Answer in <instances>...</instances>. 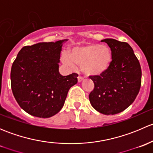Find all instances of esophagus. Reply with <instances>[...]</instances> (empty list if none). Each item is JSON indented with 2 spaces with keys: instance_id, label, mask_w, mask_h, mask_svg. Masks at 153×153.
Masks as SVG:
<instances>
[{
  "instance_id": "esophagus-1",
  "label": "esophagus",
  "mask_w": 153,
  "mask_h": 153,
  "mask_svg": "<svg viewBox=\"0 0 153 153\" xmlns=\"http://www.w3.org/2000/svg\"><path fill=\"white\" fill-rule=\"evenodd\" d=\"M83 80H84V78H83L82 76H81V75H78V82H81Z\"/></svg>"
}]
</instances>
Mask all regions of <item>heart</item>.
Returning <instances> with one entry per match:
<instances>
[{
	"label": "heart",
	"instance_id": "heart-1",
	"mask_svg": "<svg viewBox=\"0 0 153 153\" xmlns=\"http://www.w3.org/2000/svg\"><path fill=\"white\" fill-rule=\"evenodd\" d=\"M63 63L70 67H81L87 75H101L107 71L112 61L110 48L98 44H86L72 48L67 53H62Z\"/></svg>",
	"mask_w": 153,
	"mask_h": 153
}]
</instances>
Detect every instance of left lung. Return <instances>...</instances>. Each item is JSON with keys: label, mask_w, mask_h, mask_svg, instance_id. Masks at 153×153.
<instances>
[{"label": "left lung", "mask_w": 153, "mask_h": 153, "mask_svg": "<svg viewBox=\"0 0 153 153\" xmlns=\"http://www.w3.org/2000/svg\"><path fill=\"white\" fill-rule=\"evenodd\" d=\"M112 54L111 65L101 75L89 76L95 88L89 95L91 105L104 115L123 112L135 101L141 84V69L132 47L112 38L102 40Z\"/></svg>", "instance_id": "left-lung-1"}]
</instances>
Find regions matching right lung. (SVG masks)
Masks as SVG:
<instances>
[{"label": "right lung", "mask_w": 153, "mask_h": 153, "mask_svg": "<svg viewBox=\"0 0 153 153\" xmlns=\"http://www.w3.org/2000/svg\"><path fill=\"white\" fill-rule=\"evenodd\" d=\"M42 42L24 47L11 69V87L19 106L38 118H49L64 106L69 89L77 84L78 75L60 74L63 43Z\"/></svg>", "instance_id": "right-lung-1"}]
</instances>
